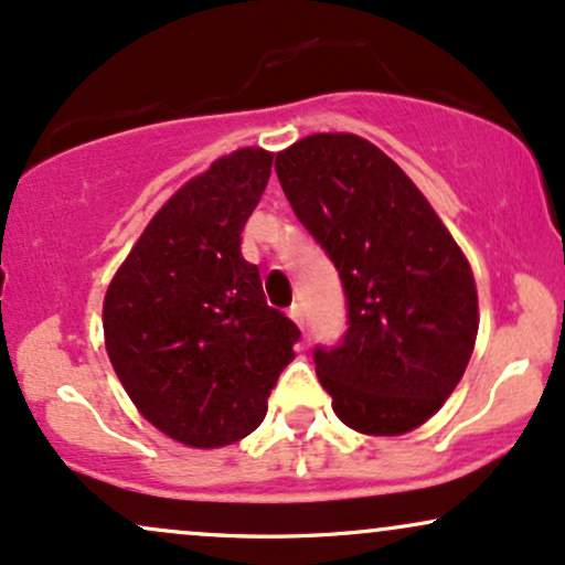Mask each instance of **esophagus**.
<instances>
[{"label":"esophagus","mask_w":565,"mask_h":565,"mask_svg":"<svg viewBox=\"0 0 565 565\" xmlns=\"http://www.w3.org/2000/svg\"><path fill=\"white\" fill-rule=\"evenodd\" d=\"M289 319L297 323V327L302 329V323H305V313H302V305H291L289 308Z\"/></svg>","instance_id":"obj_1"}]
</instances>
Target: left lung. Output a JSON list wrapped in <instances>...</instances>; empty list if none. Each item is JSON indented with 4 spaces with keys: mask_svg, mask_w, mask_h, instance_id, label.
I'll return each mask as SVG.
<instances>
[{
    "mask_svg": "<svg viewBox=\"0 0 565 565\" xmlns=\"http://www.w3.org/2000/svg\"><path fill=\"white\" fill-rule=\"evenodd\" d=\"M276 174L345 287V340L313 353L334 414L364 436L425 425L476 348L468 257L412 178L359 135H308L276 153Z\"/></svg>",
    "mask_w": 565,
    "mask_h": 565,
    "instance_id": "left-lung-1",
    "label": "left lung"
}]
</instances>
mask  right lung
Here are the masks:
<instances>
[{
    "instance_id": "1",
    "label": "right lung",
    "mask_w": 565,
    "mask_h": 565,
    "mask_svg": "<svg viewBox=\"0 0 565 565\" xmlns=\"http://www.w3.org/2000/svg\"><path fill=\"white\" fill-rule=\"evenodd\" d=\"M270 164V151L238 148L178 188L103 300L116 377L148 423L191 449L249 436L300 340L265 302L257 265L242 257Z\"/></svg>"
}]
</instances>
